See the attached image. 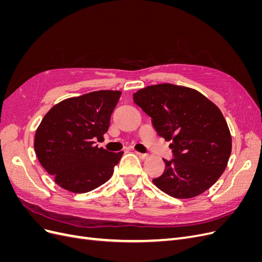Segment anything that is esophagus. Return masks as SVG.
Here are the masks:
<instances>
[{
    "instance_id": "esophagus-1",
    "label": "esophagus",
    "mask_w": 262,
    "mask_h": 262,
    "mask_svg": "<svg viewBox=\"0 0 262 262\" xmlns=\"http://www.w3.org/2000/svg\"><path fill=\"white\" fill-rule=\"evenodd\" d=\"M136 154L141 158V160H147L148 158V155L147 154H143V153H139V152H136Z\"/></svg>"
}]
</instances>
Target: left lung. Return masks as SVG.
I'll return each mask as SVG.
<instances>
[{
  "label": "left lung",
  "mask_w": 262,
  "mask_h": 262,
  "mask_svg": "<svg viewBox=\"0 0 262 262\" xmlns=\"http://www.w3.org/2000/svg\"><path fill=\"white\" fill-rule=\"evenodd\" d=\"M134 102L152 118L158 136L171 142V161L153 179L163 192L191 199L207 191L224 172L232 152V136L220 108L193 89L173 84L146 86Z\"/></svg>",
  "instance_id": "obj_1"
}]
</instances>
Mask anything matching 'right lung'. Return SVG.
Masks as SVG:
<instances>
[{"label": "right lung", "mask_w": 262, "mask_h": 262, "mask_svg": "<svg viewBox=\"0 0 262 262\" xmlns=\"http://www.w3.org/2000/svg\"><path fill=\"white\" fill-rule=\"evenodd\" d=\"M120 91L71 97L46 114L35 134L38 161L59 187L74 193L98 188L113 176L123 152L95 145L104 139Z\"/></svg>", "instance_id": "add662e5"}]
</instances>
